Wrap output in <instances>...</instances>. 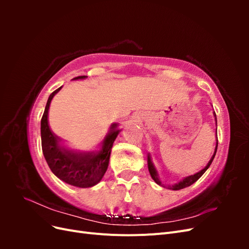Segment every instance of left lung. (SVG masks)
<instances>
[{"mask_svg":"<svg viewBox=\"0 0 249 249\" xmlns=\"http://www.w3.org/2000/svg\"><path fill=\"white\" fill-rule=\"evenodd\" d=\"M213 114H214V117H215V124H216V126H217V118H216L215 112H213ZM217 146H218V139H217V127H216V144H215L214 154H213L212 157H211V159H210V161L207 163L206 166L203 167L201 170H199L198 172L194 173V175H191V176L185 177V178H183L182 179H180L179 182H178V183H176V184H173V185H171V186H170V185H167V186H166V185H164V184L161 182V179H160V178H159V173H158V171H157V169H156V167H155V165H154V163H153L152 157H150V154L148 153V154H147V167H148V171H149V173H150V177H152V178L155 180V182H156L158 185H160V186H162V187H166L167 189L175 190V191L180 190V189H184V188L189 187V186H191L192 184H194V183L196 182V180L203 175V173H205V172L207 171V169L210 167L211 163H212V161L214 160V157H215L216 152H217Z\"/></svg>","mask_w":249,"mask_h":249,"instance_id":"8db88e82","label":"left lung"}]
</instances>
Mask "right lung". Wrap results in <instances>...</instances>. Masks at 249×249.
Wrapping results in <instances>:
<instances>
[{
	"instance_id": "obj_1",
	"label": "right lung",
	"mask_w": 249,
	"mask_h": 249,
	"mask_svg": "<svg viewBox=\"0 0 249 249\" xmlns=\"http://www.w3.org/2000/svg\"><path fill=\"white\" fill-rule=\"evenodd\" d=\"M87 76H80L72 80H85ZM61 88L62 86L49 96L41 118L40 134L44 159L52 172L64 183L79 188L93 187L101 182L107 171L113 143L122 129H119L118 124H111L106 136L93 150L81 152L65 145L63 140L51 130L49 124L51 102Z\"/></svg>"
}]
</instances>
